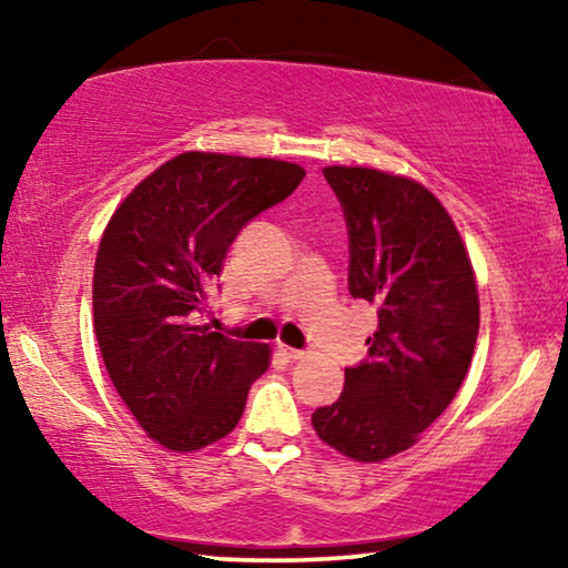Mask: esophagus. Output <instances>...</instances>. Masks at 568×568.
<instances>
[{
  "mask_svg": "<svg viewBox=\"0 0 568 568\" xmlns=\"http://www.w3.org/2000/svg\"><path fill=\"white\" fill-rule=\"evenodd\" d=\"M284 352V356L286 359H292V362H302V359H307V352H302V348H292V346H278Z\"/></svg>",
  "mask_w": 568,
  "mask_h": 568,
  "instance_id": "obj_1",
  "label": "esophagus"
}]
</instances>
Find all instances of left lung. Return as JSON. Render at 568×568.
<instances>
[{"instance_id": "8db88e82", "label": "left lung", "mask_w": 568, "mask_h": 568, "mask_svg": "<svg viewBox=\"0 0 568 568\" xmlns=\"http://www.w3.org/2000/svg\"><path fill=\"white\" fill-rule=\"evenodd\" d=\"M323 175L346 214L348 292L377 307V331L313 429L348 460L379 463L414 447L460 390L480 325L476 274L426 185L362 165Z\"/></svg>"}]
</instances>
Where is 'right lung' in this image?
<instances>
[{
	"label": "right lung",
	"mask_w": 568,
	"mask_h": 568,
	"mask_svg": "<svg viewBox=\"0 0 568 568\" xmlns=\"http://www.w3.org/2000/svg\"><path fill=\"white\" fill-rule=\"evenodd\" d=\"M297 162L183 152L121 201L100 237L92 317L100 354L146 437L173 453L235 429L268 344L199 323L237 232L297 189Z\"/></svg>",
	"instance_id": "add662e5"
}]
</instances>
